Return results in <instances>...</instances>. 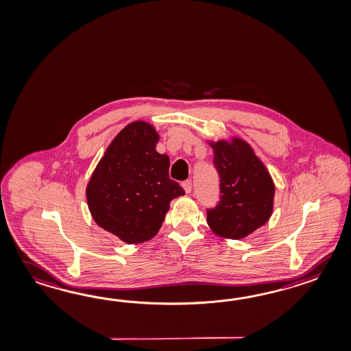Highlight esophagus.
Listing matches in <instances>:
<instances>
[{
  "instance_id": "esophagus-1",
  "label": "esophagus",
  "mask_w": 351,
  "mask_h": 351,
  "mask_svg": "<svg viewBox=\"0 0 351 351\" xmlns=\"http://www.w3.org/2000/svg\"><path fill=\"white\" fill-rule=\"evenodd\" d=\"M181 185L184 187V190H185V193H186V194H190V193H191V189H193V182H191V180H185Z\"/></svg>"
}]
</instances>
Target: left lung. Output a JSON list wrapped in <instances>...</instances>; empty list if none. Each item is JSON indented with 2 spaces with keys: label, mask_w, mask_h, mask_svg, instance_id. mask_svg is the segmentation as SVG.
I'll return each mask as SVG.
<instances>
[{
  "label": "left lung",
  "mask_w": 351,
  "mask_h": 351,
  "mask_svg": "<svg viewBox=\"0 0 351 351\" xmlns=\"http://www.w3.org/2000/svg\"><path fill=\"white\" fill-rule=\"evenodd\" d=\"M220 178V202L206 210L211 230L243 239L265 226L273 211L274 182L250 143L238 137L209 141Z\"/></svg>",
  "instance_id": "left-lung-1"
}]
</instances>
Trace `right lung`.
<instances>
[{
  "mask_svg": "<svg viewBox=\"0 0 351 351\" xmlns=\"http://www.w3.org/2000/svg\"><path fill=\"white\" fill-rule=\"evenodd\" d=\"M155 127L136 121L118 133L86 185V202L98 226L127 244L152 239L172 199L185 194L170 179V158L156 151Z\"/></svg>",
  "mask_w": 351,
  "mask_h": 351,
  "instance_id": "1",
  "label": "right lung"
}]
</instances>
